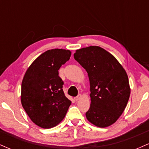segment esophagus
Returning a JSON list of instances; mask_svg holds the SVG:
<instances>
[{
    "instance_id": "esophagus-1",
    "label": "esophagus",
    "mask_w": 149,
    "mask_h": 149,
    "mask_svg": "<svg viewBox=\"0 0 149 149\" xmlns=\"http://www.w3.org/2000/svg\"><path fill=\"white\" fill-rule=\"evenodd\" d=\"M80 98H81V95H78V96H77L76 97H75V100L78 101V100H80Z\"/></svg>"
}]
</instances>
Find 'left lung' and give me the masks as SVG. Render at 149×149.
<instances>
[{"label": "left lung", "mask_w": 149, "mask_h": 149, "mask_svg": "<svg viewBox=\"0 0 149 149\" xmlns=\"http://www.w3.org/2000/svg\"><path fill=\"white\" fill-rule=\"evenodd\" d=\"M74 59L85 69L90 81V109L87 119L107 127L122 115L129 100L130 87L125 70L113 54L99 46L76 49Z\"/></svg>", "instance_id": "left-lung-1"}]
</instances>
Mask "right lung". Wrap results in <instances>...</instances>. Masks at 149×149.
<instances>
[{"instance_id": "obj_1", "label": "right lung", "mask_w": 149, "mask_h": 149, "mask_svg": "<svg viewBox=\"0 0 149 149\" xmlns=\"http://www.w3.org/2000/svg\"><path fill=\"white\" fill-rule=\"evenodd\" d=\"M71 55L68 49L47 50L32 62L24 76L22 105L32 122L44 129L60 123L71 104L65 96L58 72Z\"/></svg>"}]
</instances>
